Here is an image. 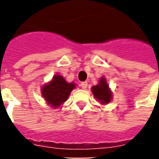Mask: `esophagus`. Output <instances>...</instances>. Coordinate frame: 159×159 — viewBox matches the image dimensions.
<instances>
[{"instance_id": "obj_1", "label": "esophagus", "mask_w": 159, "mask_h": 159, "mask_svg": "<svg viewBox=\"0 0 159 159\" xmlns=\"http://www.w3.org/2000/svg\"><path fill=\"white\" fill-rule=\"evenodd\" d=\"M80 86H81V88H82L83 89H86L87 87H88V83H87V82H83V83L80 84Z\"/></svg>"}]
</instances>
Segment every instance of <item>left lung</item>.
I'll return each mask as SVG.
<instances>
[{
    "mask_svg": "<svg viewBox=\"0 0 159 159\" xmlns=\"http://www.w3.org/2000/svg\"><path fill=\"white\" fill-rule=\"evenodd\" d=\"M91 91L94 98L102 105H107L112 100V92L104 76L100 77L97 85L91 88Z\"/></svg>",
    "mask_w": 159,
    "mask_h": 159,
    "instance_id": "8db88e82",
    "label": "left lung"
}]
</instances>
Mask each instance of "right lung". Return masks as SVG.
<instances>
[{
    "mask_svg": "<svg viewBox=\"0 0 159 159\" xmlns=\"http://www.w3.org/2000/svg\"><path fill=\"white\" fill-rule=\"evenodd\" d=\"M75 88V83H67L65 77L57 74L41 88V93L48 106L58 108L68 100L70 93Z\"/></svg>",
    "mask_w": 159,
    "mask_h": 159,
    "instance_id": "right-lung-1",
    "label": "right lung"
}]
</instances>
